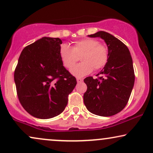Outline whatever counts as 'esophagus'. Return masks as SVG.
I'll return each mask as SVG.
<instances>
[{"label": "esophagus", "instance_id": "esophagus-1", "mask_svg": "<svg viewBox=\"0 0 153 153\" xmlns=\"http://www.w3.org/2000/svg\"><path fill=\"white\" fill-rule=\"evenodd\" d=\"M76 81L78 83H82L83 82L82 78H76Z\"/></svg>", "mask_w": 153, "mask_h": 153}]
</instances>
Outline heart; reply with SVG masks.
Here are the masks:
<instances>
[{
  "label": "heart",
  "mask_w": 153,
  "mask_h": 153,
  "mask_svg": "<svg viewBox=\"0 0 153 153\" xmlns=\"http://www.w3.org/2000/svg\"><path fill=\"white\" fill-rule=\"evenodd\" d=\"M61 60L65 67L70 69L81 56L80 64L71 69L74 76L82 77L94 70H99L105 66L108 60V50L95 39L85 38L75 41L72 47L63 44L59 50Z\"/></svg>",
  "instance_id": "b5f03b06"
}]
</instances>
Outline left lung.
Here are the masks:
<instances>
[{
    "label": "left lung",
    "mask_w": 153,
    "mask_h": 153,
    "mask_svg": "<svg viewBox=\"0 0 153 153\" xmlns=\"http://www.w3.org/2000/svg\"><path fill=\"white\" fill-rule=\"evenodd\" d=\"M88 37L104 39L108 47V60L103 70L97 74V79L92 76L84 79L87 86L84 94V105L95 115L114 116L125 108L134 86L131 53L123 42L106 32L99 31Z\"/></svg>",
    "instance_id": "8db88e82"
}]
</instances>
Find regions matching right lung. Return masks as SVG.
Returning <instances> with one entry per match:
<instances>
[{"instance_id": "obj_1", "label": "right lung", "mask_w": 153, "mask_h": 153, "mask_svg": "<svg viewBox=\"0 0 153 153\" xmlns=\"http://www.w3.org/2000/svg\"><path fill=\"white\" fill-rule=\"evenodd\" d=\"M62 41L42 37L23 49L14 72L17 95L28 114L48 119L63 112L76 80L63 66Z\"/></svg>"}]
</instances>
